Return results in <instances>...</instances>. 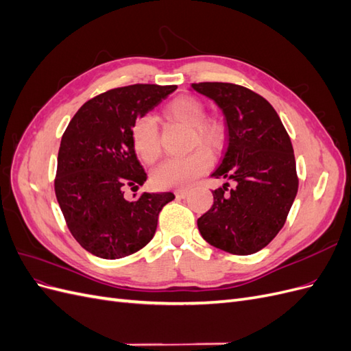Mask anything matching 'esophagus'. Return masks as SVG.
I'll return each mask as SVG.
<instances>
[{"mask_svg":"<svg viewBox=\"0 0 351 351\" xmlns=\"http://www.w3.org/2000/svg\"><path fill=\"white\" fill-rule=\"evenodd\" d=\"M176 196H177L178 199H186V197L189 196V192H187V190H177Z\"/></svg>","mask_w":351,"mask_h":351,"instance_id":"obj_1","label":"esophagus"}]
</instances>
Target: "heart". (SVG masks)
Instances as JSON below:
<instances>
[{"label": "heart", "instance_id": "b5f03b06", "mask_svg": "<svg viewBox=\"0 0 351 351\" xmlns=\"http://www.w3.org/2000/svg\"><path fill=\"white\" fill-rule=\"evenodd\" d=\"M205 105L195 97H178L164 108L167 119L192 127L193 142L209 151L224 145L226 129L217 119L205 117ZM132 142L136 154L145 162H152L161 154L158 127L152 117H141L132 127ZM210 156L196 151L187 156L168 158L152 173V182L159 189H187L210 168Z\"/></svg>", "mask_w": 351, "mask_h": 351}]
</instances>
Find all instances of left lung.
I'll list each match as a JSON object with an SVG mask.
<instances>
[{
	"mask_svg": "<svg viewBox=\"0 0 351 351\" xmlns=\"http://www.w3.org/2000/svg\"><path fill=\"white\" fill-rule=\"evenodd\" d=\"M224 114L227 147L214 178L234 182L212 190L214 205L197 219L212 246L232 254L256 253L278 234L299 189L290 136L272 105L232 83H192Z\"/></svg>",
	"mask_w": 351,
	"mask_h": 351,
	"instance_id": "1",
	"label": "left lung"
}]
</instances>
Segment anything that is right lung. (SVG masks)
Instances as JSON below:
<instances>
[{"label": "right lung", "mask_w": 351, "mask_h": 351, "mask_svg": "<svg viewBox=\"0 0 351 351\" xmlns=\"http://www.w3.org/2000/svg\"><path fill=\"white\" fill-rule=\"evenodd\" d=\"M177 86L132 84L84 102L61 137L56 196L71 236L102 259H120L145 247L171 192L142 193L134 202L124 189H139L146 173L136 156L132 127Z\"/></svg>", "instance_id": "right-lung-1"}]
</instances>
